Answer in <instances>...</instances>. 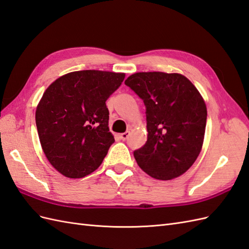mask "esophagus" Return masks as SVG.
I'll return each mask as SVG.
<instances>
[{
    "label": "esophagus",
    "mask_w": 249,
    "mask_h": 249,
    "mask_svg": "<svg viewBox=\"0 0 249 249\" xmlns=\"http://www.w3.org/2000/svg\"><path fill=\"white\" fill-rule=\"evenodd\" d=\"M129 135H130V131H128V130H127L126 132H123V133H121V135H120V137H121V139H122V140H126L127 138H128V137H129Z\"/></svg>",
    "instance_id": "obj_1"
}]
</instances>
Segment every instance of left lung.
Masks as SVG:
<instances>
[{"instance_id": "obj_1", "label": "left lung", "mask_w": 249, "mask_h": 249, "mask_svg": "<svg viewBox=\"0 0 249 249\" xmlns=\"http://www.w3.org/2000/svg\"><path fill=\"white\" fill-rule=\"evenodd\" d=\"M146 106L147 141L133 151L143 171L157 180L182 176L199 157L207 108L196 86L181 73L137 72L125 81Z\"/></svg>"}]
</instances>
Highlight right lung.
Wrapping results in <instances>:
<instances>
[{"instance_id":"1","label":"right lung","mask_w":249,"mask_h":249,"mask_svg":"<svg viewBox=\"0 0 249 249\" xmlns=\"http://www.w3.org/2000/svg\"><path fill=\"white\" fill-rule=\"evenodd\" d=\"M123 72L81 70L60 76L36 106L42 149L60 174L79 179L93 173L114 142L106 100L122 84Z\"/></svg>"}]
</instances>
